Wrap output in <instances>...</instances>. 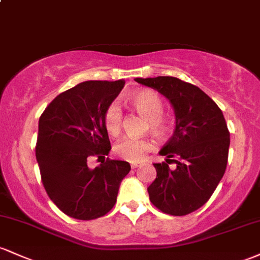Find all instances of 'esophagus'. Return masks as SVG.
Masks as SVG:
<instances>
[{"instance_id":"esophagus-1","label":"esophagus","mask_w":260,"mask_h":260,"mask_svg":"<svg viewBox=\"0 0 260 260\" xmlns=\"http://www.w3.org/2000/svg\"><path fill=\"white\" fill-rule=\"evenodd\" d=\"M138 166H139V165H138V164H131V168H132L133 170H134V169H137V168H138Z\"/></svg>"}]
</instances>
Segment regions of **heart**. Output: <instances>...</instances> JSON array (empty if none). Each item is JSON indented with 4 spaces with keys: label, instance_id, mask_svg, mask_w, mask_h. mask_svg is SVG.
Masks as SVG:
<instances>
[{
    "label": "heart",
    "instance_id": "1",
    "mask_svg": "<svg viewBox=\"0 0 260 260\" xmlns=\"http://www.w3.org/2000/svg\"><path fill=\"white\" fill-rule=\"evenodd\" d=\"M134 109L140 115L148 118V127L157 136H164L169 131V121L162 116L164 103L155 91L143 90L137 92L131 99ZM121 107L117 103L110 104L104 113V126L111 136L120 133L122 128ZM154 149V143L147 138H132L124 137L118 140L113 147V151L122 160L129 162H139L144 159L145 154Z\"/></svg>",
    "mask_w": 260,
    "mask_h": 260
}]
</instances>
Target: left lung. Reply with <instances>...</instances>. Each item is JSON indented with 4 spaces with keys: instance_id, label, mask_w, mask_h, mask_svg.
Segmentation results:
<instances>
[{
    "instance_id": "left-lung-1",
    "label": "left lung",
    "mask_w": 260,
    "mask_h": 260,
    "mask_svg": "<svg viewBox=\"0 0 260 260\" xmlns=\"http://www.w3.org/2000/svg\"><path fill=\"white\" fill-rule=\"evenodd\" d=\"M134 80L168 98L176 116L174 136L159 153L166 162L154 164L150 202L169 215L193 213L209 201L228 165L230 132L222 111L202 89L175 77Z\"/></svg>"
}]
</instances>
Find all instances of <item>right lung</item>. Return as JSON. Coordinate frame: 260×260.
<instances>
[{
	"label": "right lung",
	"mask_w": 260,
	"mask_h": 260,
	"mask_svg": "<svg viewBox=\"0 0 260 260\" xmlns=\"http://www.w3.org/2000/svg\"><path fill=\"white\" fill-rule=\"evenodd\" d=\"M123 86V79L79 83L57 95L40 116L35 155L41 181L56 207L73 219L109 213L131 171L127 161L109 157L98 168L88 166L90 157L105 159L111 150L104 113Z\"/></svg>",
	"instance_id": "add662e5"
}]
</instances>
